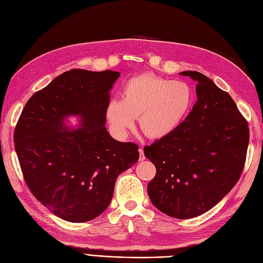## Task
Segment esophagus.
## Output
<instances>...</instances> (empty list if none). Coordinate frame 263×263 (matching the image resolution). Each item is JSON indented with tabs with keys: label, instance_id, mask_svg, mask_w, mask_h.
Returning <instances> with one entry per match:
<instances>
[{
	"label": "esophagus",
	"instance_id": "obj_1",
	"mask_svg": "<svg viewBox=\"0 0 263 263\" xmlns=\"http://www.w3.org/2000/svg\"><path fill=\"white\" fill-rule=\"evenodd\" d=\"M145 159H146V157L144 155V150L139 149V161H144Z\"/></svg>",
	"mask_w": 263,
	"mask_h": 263
}]
</instances>
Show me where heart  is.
Instances as JSON below:
<instances>
[{"label": "heart", "instance_id": "1", "mask_svg": "<svg viewBox=\"0 0 263 263\" xmlns=\"http://www.w3.org/2000/svg\"><path fill=\"white\" fill-rule=\"evenodd\" d=\"M192 103L193 91L186 82L146 73L127 81L122 101L110 100L105 113L119 136L126 135L138 117L141 132L149 138L159 139L177 128Z\"/></svg>", "mask_w": 263, "mask_h": 263}]
</instances>
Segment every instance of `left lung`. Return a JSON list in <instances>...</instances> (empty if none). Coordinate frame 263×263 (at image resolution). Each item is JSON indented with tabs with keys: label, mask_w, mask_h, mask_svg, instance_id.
<instances>
[{
	"label": "left lung",
	"mask_w": 263,
	"mask_h": 263,
	"mask_svg": "<svg viewBox=\"0 0 263 263\" xmlns=\"http://www.w3.org/2000/svg\"><path fill=\"white\" fill-rule=\"evenodd\" d=\"M197 101L170 135L144 148L156 166L148 195L171 217L193 218L210 211L239 180L249 144L248 122L230 95L197 71Z\"/></svg>",
	"instance_id": "1"
}]
</instances>
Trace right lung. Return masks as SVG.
Wrapping results in <instances>:
<instances>
[{"instance_id": "obj_1", "label": "right lung", "mask_w": 263, "mask_h": 263, "mask_svg": "<svg viewBox=\"0 0 263 263\" xmlns=\"http://www.w3.org/2000/svg\"><path fill=\"white\" fill-rule=\"evenodd\" d=\"M119 72L73 69L37 91L23 108L14 144L24 180L55 216L71 222L98 217L112 200L117 177L139 158L135 142H119L106 127L109 90ZM79 115L80 129L64 118Z\"/></svg>"}]
</instances>
